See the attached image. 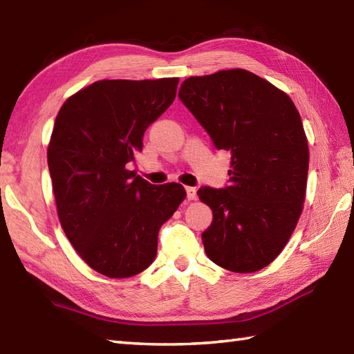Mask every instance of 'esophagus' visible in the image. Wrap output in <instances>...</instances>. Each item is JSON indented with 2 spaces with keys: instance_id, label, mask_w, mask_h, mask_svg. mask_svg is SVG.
Listing matches in <instances>:
<instances>
[{
  "instance_id": "esophagus-1",
  "label": "esophagus",
  "mask_w": 354,
  "mask_h": 354,
  "mask_svg": "<svg viewBox=\"0 0 354 354\" xmlns=\"http://www.w3.org/2000/svg\"><path fill=\"white\" fill-rule=\"evenodd\" d=\"M185 193H187V199L189 201H194L196 199V189H194V187H185Z\"/></svg>"
}]
</instances>
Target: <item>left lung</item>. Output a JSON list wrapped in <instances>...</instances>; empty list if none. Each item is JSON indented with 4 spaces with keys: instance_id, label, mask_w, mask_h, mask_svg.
Here are the masks:
<instances>
[{
    "instance_id": "8db88e82",
    "label": "left lung",
    "mask_w": 354,
    "mask_h": 354,
    "mask_svg": "<svg viewBox=\"0 0 354 354\" xmlns=\"http://www.w3.org/2000/svg\"><path fill=\"white\" fill-rule=\"evenodd\" d=\"M179 99L216 149L231 153L230 185L201 187L213 209L202 232L208 259L232 272H255L288 243L306 198L309 146L295 104L246 70L189 77Z\"/></svg>"
}]
</instances>
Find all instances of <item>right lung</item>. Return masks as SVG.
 Instances as JSON below:
<instances>
[{
	"mask_svg": "<svg viewBox=\"0 0 354 354\" xmlns=\"http://www.w3.org/2000/svg\"><path fill=\"white\" fill-rule=\"evenodd\" d=\"M179 79L99 80L66 100L48 145L57 216L89 268L127 278L152 265L158 232L185 198L126 169L147 127L176 97Z\"/></svg>",
	"mask_w": 354,
	"mask_h": 354,
	"instance_id": "1",
	"label": "right lung"
}]
</instances>
